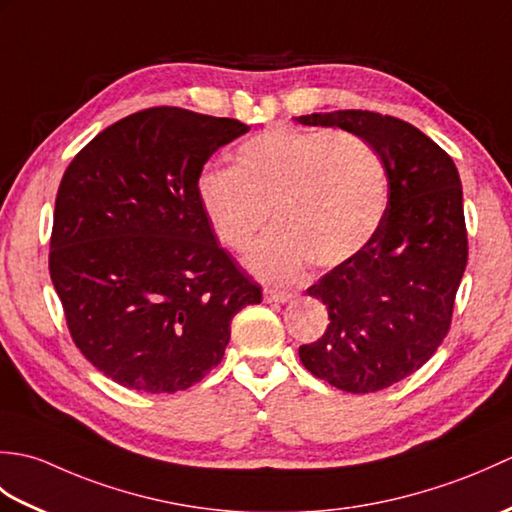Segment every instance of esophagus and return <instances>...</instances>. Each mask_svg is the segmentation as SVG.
Listing matches in <instances>:
<instances>
[{
    "mask_svg": "<svg viewBox=\"0 0 512 512\" xmlns=\"http://www.w3.org/2000/svg\"><path fill=\"white\" fill-rule=\"evenodd\" d=\"M264 299H266L268 303H288V301L292 299V295H290V292H286V290L266 288V290H264Z\"/></svg>",
    "mask_w": 512,
    "mask_h": 512,
    "instance_id": "1",
    "label": "esophagus"
}]
</instances>
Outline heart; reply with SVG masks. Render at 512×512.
Listing matches in <instances>:
<instances>
[{"instance_id":"b5f03b06","label":"heart","mask_w":512,"mask_h":512,"mask_svg":"<svg viewBox=\"0 0 512 512\" xmlns=\"http://www.w3.org/2000/svg\"><path fill=\"white\" fill-rule=\"evenodd\" d=\"M387 169L350 132L273 127L235 151L233 169H204L198 200L220 242L242 253L268 213L277 231L248 255L264 279H297L310 262L334 268L361 253L387 211Z\"/></svg>"}]
</instances>
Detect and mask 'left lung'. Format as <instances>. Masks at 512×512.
<instances>
[{
	"label": "left lung",
	"mask_w": 512,
	"mask_h": 512,
	"mask_svg": "<svg viewBox=\"0 0 512 512\" xmlns=\"http://www.w3.org/2000/svg\"><path fill=\"white\" fill-rule=\"evenodd\" d=\"M295 121L365 138L387 169L383 224L361 253L306 290L328 306L330 323L299 347L312 376L369 394L420 369L449 332L469 257L460 173L447 151L394 116L339 110Z\"/></svg>",
	"instance_id": "obj_1"
}]
</instances>
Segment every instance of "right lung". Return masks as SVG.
Segmentation results:
<instances>
[{
    "label": "right lung",
    "mask_w": 512,
    "mask_h": 512,
    "mask_svg": "<svg viewBox=\"0 0 512 512\" xmlns=\"http://www.w3.org/2000/svg\"><path fill=\"white\" fill-rule=\"evenodd\" d=\"M248 129L151 107L103 129L65 169L50 277L76 347L114 383L149 394L200 383L235 314L262 301L198 200L204 162Z\"/></svg>",
    "instance_id": "add662e5"
}]
</instances>
